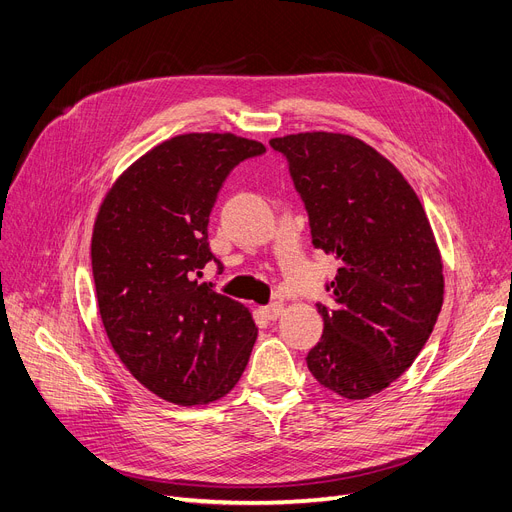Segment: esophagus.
Returning a JSON list of instances; mask_svg holds the SVG:
<instances>
[{
	"instance_id": "obj_1",
	"label": "esophagus",
	"mask_w": 512,
	"mask_h": 512,
	"mask_svg": "<svg viewBox=\"0 0 512 512\" xmlns=\"http://www.w3.org/2000/svg\"><path fill=\"white\" fill-rule=\"evenodd\" d=\"M283 311H285L283 302H271V304H267V306H264V309H262V313L267 315L269 319H277Z\"/></svg>"
}]
</instances>
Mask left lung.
I'll list each match as a JSON object with an SVG mask.
<instances>
[{
  "label": "left lung",
  "mask_w": 512,
  "mask_h": 512,
  "mask_svg": "<svg viewBox=\"0 0 512 512\" xmlns=\"http://www.w3.org/2000/svg\"><path fill=\"white\" fill-rule=\"evenodd\" d=\"M311 220L313 245L338 258L317 304L323 336L306 355L315 380L367 399L414 363L443 304V262L431 222L403 174L363 140L340 132L271 138Z\"/></svg>",
  "instance_id": "obj_1"
}]
</instances>
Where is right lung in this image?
Wrapping results in <instances>:
<instances>
[{
    "instance_id": "1",
    "label": "right lung",
    "mask_w": 512,
    "mask_h": 512,
    "mask_svg": "<svg viewBox=\"0 0 512 512\" xmlns=\"http://www.w3.org/2000/svg\"><path fill=\"white\" fill-rule=\"evenodd\" d=\"M267 151L231 132L180 134L138 157L102 199L92 231L98 313L115 355L157 397L206 405L248 365L245 304L195 275L214 258L208 220L224 178Z\"/></svg>"
}]
</instances>
